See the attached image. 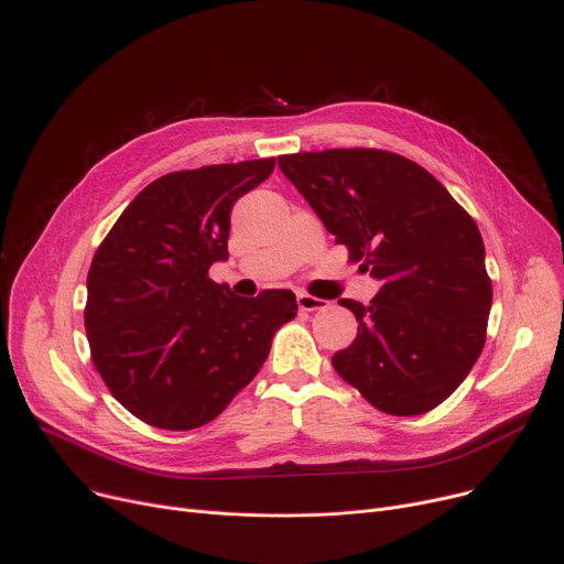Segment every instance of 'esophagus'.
Segmentation results:
<instances>
[{"instance_id":"34e87169","label":"esophagus","mask_w":564,"mask_h":564,"mask_svg":"<svg viewBox=\"0 0 564 564\" xmlns=\"http://www.w3.org/2000/svg\"><path fill=\"white\" fill-rule=\"evenodd\" d=\"M295 303H297V307H301L303 312H314V310H323L327 303L325 301H321V297H314V295H310V293H297L295 295Z\"/></svg>"}]
</instances>
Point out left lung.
Returning <instances> with one entry per match:
<instances>
[{"label": "left lung", "instance_id": "1", "mask_svg": "<svg viewBox=\"0 0 564 564\" xmlns=\"http://www.w3.org/2000/svg\"><path fill=\"white\" fill-rule=\"evenodd\" d=\"M286 180L380 291L339 301L359 321L337 373L373 408L414 416L444 403L476 364L491 310L474 218L419 163L384 150L278 159Z\"/></svg>", "mask_w": 564, "mask_h": 564}]
</instances>
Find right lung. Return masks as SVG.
I'll use <instances>...</instances> for the list:
<instances>
[{
    "label": "right lung",
    "instance_id": "obj_1",
    "mask_svg": "<svg viewBox=\"0 0 564 564\" xmlns=\"http://www.w3.org/2000/svg\"><path fill=\"white\" fill-rule=\"evenodd\" d=\"M275 159L205 165L145 186L97 248L86 289L95 369L116 401L163 430L216 419L297 312L289 289L239 297L207 273L227 259L229 214Z\"/></svg>",
    "mask_w": 564,
    "mask_h": 564
}]
</instances>
